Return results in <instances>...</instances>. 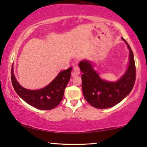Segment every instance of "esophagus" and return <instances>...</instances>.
Masks as SVG:
<instances>
[{
    "label": "esophagus",
    "mask_w": 147,
    "mask_h": 147,
    "mask_svg": "<svg viewBox=\"0 0 147 147\" xmlns=\"http://www.w3.org/2000/svg\"><path fill=\"white\" fill-rule=\"evenodd\" d=\"M80 74V69H79V66L75 65L73 68V72L72 73V77H76L77 75H79Z\"/></svg>",
    "instance_id": "esophagus-1"
}]
</instances>
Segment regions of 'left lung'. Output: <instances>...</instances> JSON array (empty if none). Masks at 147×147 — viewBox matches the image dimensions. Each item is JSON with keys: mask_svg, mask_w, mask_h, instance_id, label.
<instances>
[{"mask_svg": "<svg viewBox=\"0 0 147 147\" xmlns=\"http://www.w3.org/2000/svg\"><path fill=\"white\" fill-rule=\"evenodd\" d=\"M129 50V65L126 72L116 82H109L100 77L88 60H82L79 67L83 74L82 92L91 106L99 109H108L122 101L132 90L136 82V65L131 47L124 38Z\"/></svg>", "mask_w": 147, "mask_h": 147, "instance_id": "8db88e82", "label": "left lung"}]
</instances>
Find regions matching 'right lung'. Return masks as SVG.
<instances>
[{
	"instance_id": "right-lung-1",
	"label": "right lung",
	"mask_w": 147,
	"mask_h": 147,
	"mask_svg": "<svg viewBox=\"0 0 147 147\" xmlns=\"http://www.w3.org/2000/svg\"><path fill=\"white\" fill-rule=\"evenodd\" d=\"M72 67L61 71L48 86L38 90H28L20 85L11 68V79L15 91L21 98L30 106L40 110H51L63 99L64 90L71 76Z\"/></svg>"
}]
</instances>
